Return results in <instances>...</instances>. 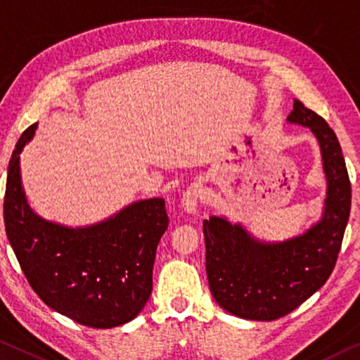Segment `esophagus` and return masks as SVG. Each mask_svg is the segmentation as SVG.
<instances>
[{
    "instance_id": "34e87169",
    "label": "esophagus",
    "mask_w": 360,
    "mask_h": 360,
    "mask_svg": "<svg viewBox=\"0 0 360 360\" xmlns=\"http://www.w3.org/2000/svg\"><path fill=\"white\" fill-rule=\"evenodd\" d=\"M202 199V186L199 184H191L186 188L184 196H181V207L188 214H195L198 211L199 202Z\"/></svg>"
}]
</instances>
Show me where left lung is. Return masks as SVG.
Wrapping results in <instances>:
<instances>
[{"label":"left lung","mask_w":360,"mask_h":360,"mask_svg":"<svg viewBox=\"0 0 360 360\" xmlns=\"http://www.w3.org/2000/svg\"><path fill=\"white\" fill-rule=\"evenodd\" d=\"M291 124L309 127L322 149L328 190L323 217L292 240L265 245L225 219L202 222L206 272L215 302L250 320H276L322 288L335 269L351 212V181L335 131L295 99Z\"/></svg>","instance_id":"obj_1"}]
</instances>
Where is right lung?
I'll list each match as a JSON object with an SVG mask.
<instances>
[{
	"label": "right lung",
	"mask_w": 360,
	"mask_h": 360,
	"mask_svg": "<svg viewBox=\"0 0 360 360\" xmlns=\"http://www.w3.org/2000/svg\"><path fill=\"white\" fill-rule=\"evenodd\" d=\"M20 135L8 167L4 226L32 290L54 311L93 328L130 322L153 291L158 243L169 226L161 198L131 204L106 222L65 229L32 212L20 184Z\"/></svg>",
	"instance_id": "right-lung-1"
}]
</instances>
